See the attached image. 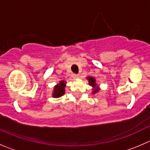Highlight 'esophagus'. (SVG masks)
<instances>
[{"label": "esophagus", "instance_id": "esophagus-1", "mask_svg": "<svg viewBox=\"0 0 150 150\" xmlns=\"http://www.w3.org/2000/svg\"><path fill=\"white\" fill-rule=\"evenodd\" d=\"M73 76H74V79H79V74H74V75H73Z\"/></svg>", "mask_w": 150, "mask_h": 150}]
</instances>
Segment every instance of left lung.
Listing matches in <instances>:
<instances>
[{
	"label": "left lung",
	"mask_w": 150,
	"mask_h": 150,
	"mask_svg": "<svg viewBox=\"0 0 150 150\" xmlns=\"http://www.w3.org/2000/svg\"><path fill=\"white\" fill-rule=\"evenodd\" d=\"M86 79H88V84H89L90 86L92 87V94L98 93L99 92V91H100V88H99V85L96 82V80L95 78L93 76H87Z\"/></svg>",
	"instance_id": "obj_1"
}]
</instances>
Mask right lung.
<instances>
[{"mask_svg": "<svg viewBox=\"0 0 150 150\" xmlns=\"http://www.w3.org/2000/svg\"><path fill=\"white\" fill-rule=\"evenodd\" d=\"M67 82L65 80L59 81V83L57 84L54 87V90L52 92V97L59 98L65 94V87H66Z\"/></svg>", "mask_w": 150, "mask_h": 150, "instance_id": "obj_1", "label": "right lung"}]
</instances>
